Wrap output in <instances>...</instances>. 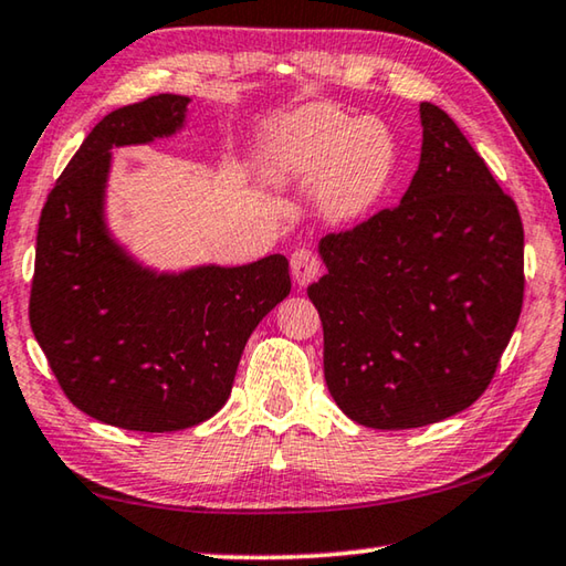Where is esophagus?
Here are the masks:
<instances>
[{
    "label": "esophagus",
    "mask_w": 566,
    "mask_h": 566,
    "mask_svg": "<svg viewBox=\"0 0 566 566\" xmlns=\"http://www.w3.org/2000/svg\"><path fill=\"white\" fill-rule=\"evenodd\" d=\"M290 264H292L294 282L300 286H306L312 280H317V274L322 270L317 254L310 252V249H296V252L292 254Z\"/></svg>",
    "instance_id": "esophagus-1"
}]
</instances>
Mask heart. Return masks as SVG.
I'll use <instances>...</instances> for the list:
<instances>
[{"mask_svg":"<svg viewBox=\"0 0 566 566\" xmlns=\"http://www.w3.org/2000/svg\"><path fill=\"white\" fill-rule=\"evenodd\" d=\"M397 167L391 132L329 104L282 114L270 127L264 179L274 189H314L324 222H359L387 195Z\"/></svg>","mask_w":566,"mask_h":566,"instance_id":"obj_1","label":"heart"}]
</instances>
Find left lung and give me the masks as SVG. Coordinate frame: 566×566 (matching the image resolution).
<instances>
[{"mask_svg": "<svg viewBox=\"0 0 566 566\" xmlns=\"http://www.w3.org/2000/svg\"><path fill=\"white\" fill-rule=\"evenodd\" d=\"M421 157L395 209L327 234L310 284L324 329V379L371 429L442 421L484 395L520 322L524 229L514 199L432 102Z\"/></svg>", "mask_w": 566, "mask_h": 566, "instance_id": "left-lung-1", "label": "left lung"}]
</instances>
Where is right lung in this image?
<instances>
[{"label":"right lung","mask_w":566,"mask_h":566,"mask_svg":"<svg viewBox=\"0 0 566 566\" xmlns=\"http://www.w3.org/2000/svg\"><path fill=\"white\" fill-rule=\"evenodd\" d=\"M189 97L157 94L94 127L46 197L30 324L66 399L132 432H177L229 399L249 334L292 290L290 262L149 270L112 237V149L177 134Z\"/></svg>","instance_id":"obj_1"}]
</instances>
